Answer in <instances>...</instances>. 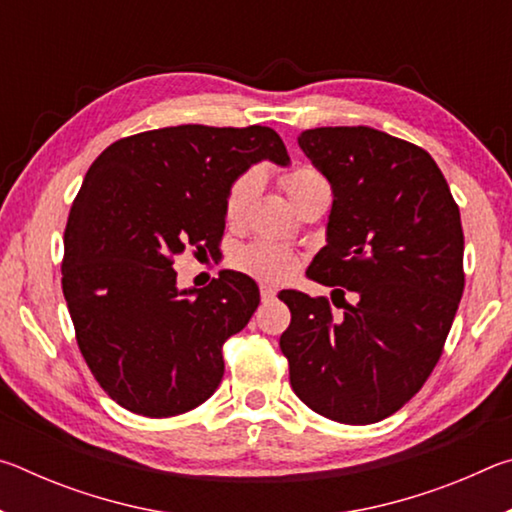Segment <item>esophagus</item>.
Instances as JSON below:
<instances>
[{
	"mask_svg": "<svg viewBox=\"0 0 512 512\" xmlns=\"http://www.w3.org/2000/svg\"><path fill=\"white\" fill-rule=\"evenodd\" d=\"M259 293H262V300H271V298H275V289L273 287H268V284H262V289H259Z\"/></svg>",
	"mask_w": 512,
	"mask_h": 512,
	"instance_id": "esophagus-1",
	"label": "esophagus"
}]
</instances>
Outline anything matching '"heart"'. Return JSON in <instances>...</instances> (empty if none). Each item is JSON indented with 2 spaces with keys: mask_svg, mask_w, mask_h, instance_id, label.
Masks as SVG:
<instances>
[{
  "mask_svg": "<svg viewBox=\"0 0 512 512\" xmlns=\"http://www.w3.org/2000/svg\"><path fill=\"white\" fill-rule=\"evenodd\" d=\"M259 185H262V176H259L257 169H250L232 183L230 192H228V201H225V216L228 221H239L241 216L246 214L248 205L253 203V198L259 192ZM282 187L287 192L289 201L298 198L300 194L309 192L314 187H327L320 173L314 169H293L287 176L282 178ZM235 264L250 275L259 277V280L266 282H282L293 273L296 268V257H293L289 250H284L282 246L275 244H250L239 248L235 253Z\"/></svg>",
  "mask_w": 512,
  "mask_h": 512,
  "instance_id": "heart-1",
  "label": "heart"
}]
</instances>
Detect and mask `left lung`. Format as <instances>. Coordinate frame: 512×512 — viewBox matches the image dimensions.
<instances>
[{
    "label": "left lung",
    "instance_id": "1",
    "mask_svg": "<svg viewBox=\"0 0 512 512\" xmlns=\"http://www.w3.org/2000/svg\"><path fill=\"white\" fill-rule=\"evenodd\" d=\"M298 146L332 187L307 275L354 291L357 305L334 318L325 298L282 291L280 348L311 411L372 424L402 409L443 354L465 287L461 212L431 155L377 128H311Z\"/></svg>",
    "mask_w": 512,
    "mask_h": 512
}]
</instances>
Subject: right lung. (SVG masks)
<instances>
[{"label":"right lung","mask_w":512,"mask_h":512,"mask_svg":"<svg viewBox=\"0 0 512 512\" xmlns=\"http://www.w3.org/2000/svg\"><path fill=\"white\" fill-rule=\"evenodd\" d=\"M264 160L291 164L273 128L187 124L124 137L85 173L63 293L92 375L124 409L169 418L219 388L223 343L248 325L259 289L237 271L178 289L173 259L216 248L232 183Z\"/></svg>","instance_id":"obj_1"}]
</instances>
